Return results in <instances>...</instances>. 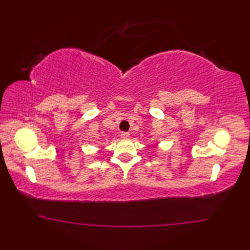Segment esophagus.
<instances>
[{
    "label": "esophagus",
    "mask_w": 250,
    "mask_h": 250,
    "mask_svg": "<svg viewBox=\"0 0 250 250\" xmlns=\"http://www.w3.org/2000/svg\"><path fill=\"white\" fill-rule=\"evenodd\" d=\"M120 136H121V139L126 140V139H129V137H130V134L128 133V132H122V133L120 134Z\"/></svg>",
    "instance_id": "1"
}]
</instances>
